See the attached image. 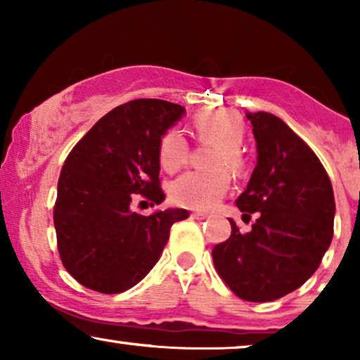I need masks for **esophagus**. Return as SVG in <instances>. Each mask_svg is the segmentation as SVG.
Listing matches in <instances>:
<instances>
[{"instance_id": "esophagus-1", "label": "esophagus", "mask_w": 360, "mask_h": 360, "mask_svg": "<svg viewBox=\"0 0 360 360\" xmlns=\"http://www.w3.org/2000/svg\"><path fill=\"white\" fill-rule=\"evenodd\" d=\"M191 217L196 218V220H205V218H208L210 214L205 212H194V213H191Z\"/></svg>"}]
</instances>
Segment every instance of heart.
I'll use <instances>...</instances> for the list:
<instances>
[{"label":"heart","mask_w":360,"mask_h":360,"mask_svg":"<svg viewBox=\"0 0 360 360\" xmlns=\"http://www.w3.org/2000/svg\"><path fill=\"white\" fill-rule=\"evenodd\" d=\"M198 137L218 143L213 167L226 166L238 171L243 166L240 146L245 135V123L232 111H210L194 120ZM189 147L183 134L171 130L159 146L160 166L172 172L188 160ZM230 186V174L225 169L214 171H189L181 174L171 186L172 200L191 210H212L221 200Z\"/></svg>","instance_id":"obj_1"}]
</instances>
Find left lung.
<instances>
[{"label": "left lung", "mask_w": 360, "mask_h": 360, "mask_svg": "<svg viewBox=\"0 0 360 360\" xmlns=\"http://www.w3.org/2000/svg\"><path fill=\"white\" fill-rule=\"evenodd\" d=\"M247 120L257 164L237 206L259 218L245 235L230 220L232 235L212 255L238 298L264 303L298 289L318 269L332 243L335 198L315 152L283 120L267 111Z\"/></svg>", "instance_id": "8db88e82"}]
</instances>
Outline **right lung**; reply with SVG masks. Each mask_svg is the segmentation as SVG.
<instances>
[{"label": "right lung", "instance_id": "1", "mask_svg": "<svg viewBox=\"0 0 360 360\" xmlns=\"http://www.w3.org/2000/svg\"><path fill=\"white\" fill-rule=\"evenodd\" d=\"M186 108L162 100H134L94 123L62 167L53 226L62 264L77 283L115 295L150 272L172 223L188 210L131 212V194L152 206L166 200L159 186L160 140Z\"/></svg>", "mask_w": 360, "mask_h": 360}]
</instances>
